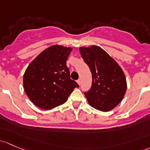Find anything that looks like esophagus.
<instances>
[{"label": "esophagus", "mask_w": 150, "mask_h": 150, "mask_svg": "<svg viewBox=\"0 0 150 150\" xmlns=\"http://www.w3.org/2000/svg\"><path fill=\"white\" fill-rule=\"evenodd\" d=\"M77 83H78V85H80V80L78 79V80H77Z\"/></svg>", "instance_id": "esophagus-1"}]
</instances>
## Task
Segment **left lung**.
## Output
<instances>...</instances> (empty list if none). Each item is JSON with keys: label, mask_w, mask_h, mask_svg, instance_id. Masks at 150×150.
Here are the masks:
<instances>
[{"label": "left lung", "mask_w": 150, "mask_h": 150, "mask_svg": "<svg viewBox=\"0 0 150 150\" xmlns=\"http://www.w3.org/2000/svg\"><path fill=\"white\" fill-rule=\"evenodd\" d=\"M80 54L92 74V86L84 92L91 106L101 111H109L125 95L127 80L116 61L100 47H80Z\"/></svg>", "instance_id": "8db88e82"}]
</instances>
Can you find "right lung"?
<instances>
[{
    "label": "right lung",
    "instance_id": "right-lung-1",
    "mask_svg": "<svg viewBox=\"0 0 150 150\" xmlns=\"http://www.w3.org/2000/svg\"><path fill=\"white\" fill-rule=\"evenodd\" d=\"M72 49L54 45L44 50L32 61L23 75V88L33 103L49 110L65 103L74 88L66 61Z\"/></svg>",
    "mask_w": 150,
    "mask_h": 150
}]
</instances>
